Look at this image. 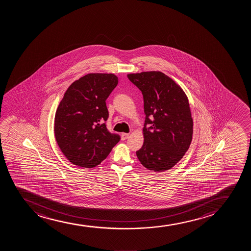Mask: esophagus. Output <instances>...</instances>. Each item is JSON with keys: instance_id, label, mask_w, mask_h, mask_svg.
<instances>
[{"instance_id": "34e87169", "label": "esophagus", "mask_w": 251, "mask_h": 251, "mask_svg": "<svg viewBox=\"0 0 251 251\" xmlns=\"http://www.w3.org/2000/svg\"><path fill=\"white\" fill-rule=\"evenodd\" d=\"M129 136H130V134H128V133H122V134H121V139H122V141L126 140Z\"/></svg>"}]
</instances>
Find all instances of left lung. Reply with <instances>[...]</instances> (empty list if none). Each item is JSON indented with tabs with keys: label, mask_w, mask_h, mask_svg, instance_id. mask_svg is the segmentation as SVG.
Here are the masks:
<instances>
[{
	"label": "left lung",
	"mask_w": 251,
	"mask_h": 251,
	"mask_svg": "<svg viewBox=\"0 0 251 251\" xmlns=\"http://www.w3.org/2000/svg\"><path fill=\"white\" fill-rule=\"evenodd\" d=\"M127 77L144 100V142L136 156L148 170H169L184 156L193 139L187 96L180 85L160 71L129 74ZM147 124L151 127L147 128Z\"/></svg>",
	"instance_id": "8db88e82"
}]
</instances>
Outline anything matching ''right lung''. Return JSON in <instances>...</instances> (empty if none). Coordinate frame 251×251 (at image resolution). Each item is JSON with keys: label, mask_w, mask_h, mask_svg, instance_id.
Returning a JSON list of instances; mask_svg holds the SVG:
<instances>
[{"label": "right lung", "mask_w": 251, "mask_h": 251, "mask_svg": "<svg viewBox=\"0 0 251 251\" xmlns=\"http://www.w3.org/2000/svg\"><path fill=\"white\" fill-rule=\"evenodd\" d=\"M118 84L114 74H88L68 88L54 117V136L65 157L78 167L100 164L120 136L107 130L106 100Z\"/></svg>", "instance_id": "right-lung-1"}]
</instances>
